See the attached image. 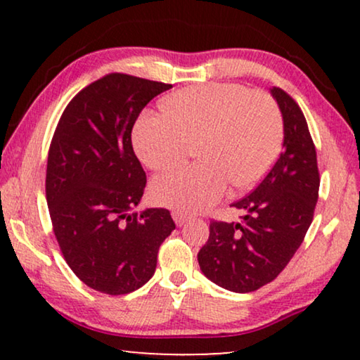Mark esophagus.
<instances>
[{"label":"esophagus","mask_w":360,"mask_h":360,"mask_svg":"<svg viewBox=\"0 0 360 360\" xmlns=\"http://www.w3.org/2000/svg\"><path fill=\"white\" fill-rule=\"evenodd\" d=\"M172 218H174L176 226H184L186 221L190 219V216L184 214V213H181V211H174V213H172Z\"/></svg>","instance_id":"obj_1"}]
</instances>
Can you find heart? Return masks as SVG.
<instances>
[{
    "mask_svg": "<svg viewBox=\"0 0 360 360\" xmlns=\"http://www.w3.org/2000/svg\"><path fill=\"white\" fill-rule=\"evenodd\" d=\"M167 116L142 115L132 132L139 159L150 170H169L198 146L203 164L157 176L152 196L169 208L196 213L236 190L254 186L277 159L282 116L265 93L243 85L185 88L164 101Z\"/></svg>",
    "mask_w": 360,
    "mask_h": 360,
    "instance_id": "obj_1",
    "label": "heart"
}]
</instances>
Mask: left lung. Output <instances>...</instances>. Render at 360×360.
Instances as JSON below:
<instances>
[{"instance_id":"1","label":"left lung","mask_w":360,"mask_h":360,"mask_svg":"<svg viewBox=\"0 0 360 360\" xmlns=\"http://www.w3.org/2000/svg\"><path fill=\"white\" fill-rule=\"evenodd\" d=\"M283 116V152L257 188L233 206L240 223L211 221L200 249V269L211 282L236 293L255 292L278 277L302 245L319 191L316 149L298 103L274 86Z\"/></svg>"}]
</instances>
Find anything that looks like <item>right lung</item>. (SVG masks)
Instances as JSON below:
<instances>
[{"instance_id": "add662e5", "label": "right lung", "mask_w": 360, "mask_h": 360, "mask_svg": "<svg viewBox=\"0 0 360 360\" xmlns=\"http://www.w3.org/2000/svg\"><path fill=\"white\" fill-rule=\"evenodd\" d=\"M169 88L108 73L72 98L53 132L46 172L52 229L68 267L96 292L126 295L149 282L160 244L175 229L165 208L132 213L147 184L132 126Z\"/></svg>"}]
</instances>
